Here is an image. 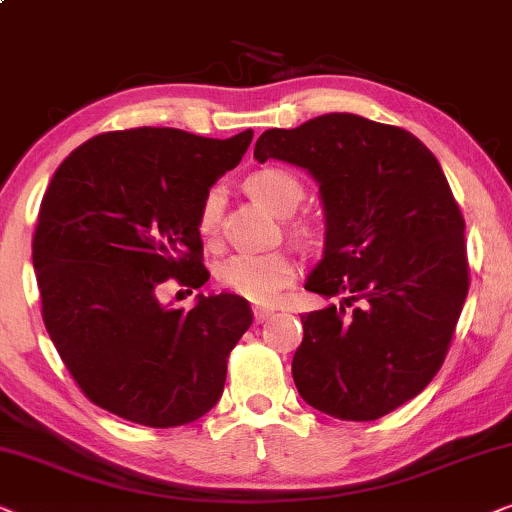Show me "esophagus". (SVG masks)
<instances>
[{"label": "esophagus", "mask_w": 512, "mask_h": 512, "mask_svg": "<svg viewBox=\"0 0 512 512\" xmlns=\"http://www.w3.org/2000/svg\"><path fill=\"white\" fill-rule=\"evenodd\" d=\"M274 309H262V306H255L252 309V316H255V323H267L269 318H274Z\"/></svg>", "instance_id": "esophagus-1"}]
</instances>
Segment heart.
<instances>
[{
  "label": "heart",
  "mask_w": 512,
  "mask_h": 512,
  "mask_svg": "<svg viewBox=\"0 0 512 512\" xmlns=\"http://www.w3.org/2000/svg\"><path fill=\"white\" fill-rule=\"evenodd\" d=\"M248 192L274 215H292L304 199V187L295 173L285 168H262L248 177ZM222 208V189L213 187L199 210V231L206 241L217 236ZM304 234L302 224L295 227ZM297 278V264L288 252H238L217 267V281L238 297L255 304H274Z\"/></svg>",
  "instance_id": "b5f03b06"
}]
</instances>
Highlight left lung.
I'll return each instance as SVG.
<instances>
[{"mask_svg": "<svg viewBox=\"0 0 512 512\" xmlns=\"http://www.w3.org/2000/svg\"><path fill=\"white\" fill-rule=\"evenodd\" d=\"M255 159L316 177L325 250L304 288L342 297L302 313L297 391L335 419L384 417L438 374L468 295L466 222L447 177L410 131L346 112L264 131Z\"/></svg>", "mask_w": 512, "mask_h": 512, "instance_id": "1", "label": "left lung"}]
</instances>
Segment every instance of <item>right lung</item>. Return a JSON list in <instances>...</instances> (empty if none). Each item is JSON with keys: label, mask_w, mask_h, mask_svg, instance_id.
Returning a JSON list of instances; mask_svg holds the SVG:
<instances>
[{"label": "right lung", "mask_w": 512, "mask_h": 512, "mask_svg": "<svg viewBox=\"0 0 512 512\" xmlns=\"http://www.w3.org/2000/svg\"><path fill=\"white\" fill-rule=\"evenodd\" d=\"M252 131L229 140L180 128L109 131L53 175L32 238L42 318L81 393L140 426L192 424L227 381V358L252 325L243 297L199 295L168 309V278L201 288V203L241 163Z\"/></svg>", "instance_id": "add662e5"}]
</instances>
